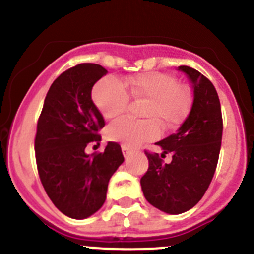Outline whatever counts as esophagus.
I'll use <instances>...</instances> for the list:
<instances>
[{"mask_svg":"<svg viewBox=\"0 0 254 254\" xmlns=\"http://www.w3.org/2000/svg\"><path fill=\"white\" fill-rule=\"evenodd\" d=\"M122 151H123V155H125V156H127L128 154H131L132 149L129 146H127V145H122Z\"/></svg>","mask_w":254,"mask_h":254,"instance_id":"esophagus-1","label":"esophagus"}]
</instances>
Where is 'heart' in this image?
Here are the masks:
<instances>
[{
    "mask_svg": "<svg viewBox=\"0 0 254 254\" xmlns=\"http://www.w3.org/2000/svg\"><path fill=\"white\" fill-rule=\"evenodd\" d=\"M91 98L104 118H114L126 111L129 98L146 102L141 116L146 120L121 118L107 128V137L127 146H138L156 138L164 129L176 127L190 111L192 95L186 85L163 72H145L123 78L104 77L93 87Z\"/></svg>",
    "mask_w": 254,
    "mask_h": 254,
    "instance_id": "b5f03b06",
    "label": "heart"
}]
</instances>
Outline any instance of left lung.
I'll list each match as a JSON object with an SVG mask.
<instances>
[{
    "label": "left lung",
    "mask_w": 254,
    "mask_h": 254,
    "mask_svg": "<svg viewBox=\"0 0 254 254\" xmlns=\"http://www.w3.org/2000/svg\"><path fill=\"white\" fill-rule=\"evenodd\" d=\"M192 82L193 103L177 133L156 142L172 154L165 164L156 152L145 150L149 169L141 178V188L154 207L177 215L198 203L210 186L219 160L223 116L216 89L206 76L188 66H179Z\"/></svg>",
    "instance_id": "obj_1"
}]
</instances>
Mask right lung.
<instances>
[{
    "label": "right lung",
    "instance_id": "obj_1",
    "mask_svg": "<svg viewBox=\"0 0 254 254\" xmlns=\"http://www.w3.org/2000/svg\"><path fill=\"white\" fill-rule=\"evenodd\" d=\"M108 71L100 64H80L66 69L49 87L35 133L39 178L53 205L66 216L85 219L107 198L109 179L123 163L120 143L85 154L100 142L105 126L91 100V89Z\"/></svg>",
    "mask_w": 254,
    "mask_h": 254
}]
</instances>
